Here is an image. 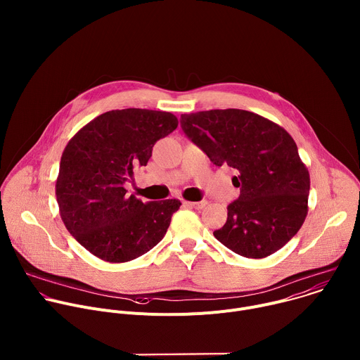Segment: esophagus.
Wrapping results in <instances>:
<instances>
[{"label": "esophagus", "mask_w": 360, "mask_h": 360, "mask_svg": "<svg viewBox=\"0 0 360 360\" xmlns=\"http://www.w3.org/2000/svg\"><path fill=\"white\" fill-rule=\"evenodd\" d=\"M207 200H200V202H191V200H185L184 205L188 208H195V210H202L205 205H207Z\"/></svg>", "instance_id": "esophagus-1"}]
</instances>
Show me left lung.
I'll list each match as a JSON object with an SVG mask.
<instances>
[{
  "label": "left lung",
  "mask_w": 360,
  "mask_h": 360,
  "mask_svg": "<svg viewBox=\"0 0 360 360\" xmlns=\"http://www.w3.org/2000/svg\"><path fill=\"white\" fill-rule=\"evenodd\" d=\"M181 127L214 165L236 171L239 198L214 236L252 259L285 246L304 222L311 188L293 138L258 114L233 108L184 114Z\"/></svg>",
  "instance_id": "left-lung-1"
}]
</instances>
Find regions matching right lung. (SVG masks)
<instances>
[{
  "mask_svg": "<svg viewBox=\"0 0 360 360\" xmlns=\"http://www.w3.org/2000/svg\"><path fill=\"white\" fill-rule=\"evenodd\" d=\"M178 127L171 112L127 108L102 114L67 143L56 184L61 219L96 258L136 259L167 233L178 199L142 202L125 182L145 167L155 142Z\"/></svg>",
  "mask_w": 360,
  "mask_h": 360,
  "instance_id": "add662e5",
  "label": "right lung"
}]
</instances>
